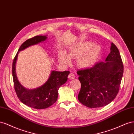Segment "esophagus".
Segmentation results:
<instances>
[{"instance_id":"1","label":"esophagus","mask_w":134,"mask_h":134,"mask_svg":"<svg viewBox=\"0 0 134 134\" xmlns=\"http://www.w3.org/2000/svg\"><path fill=\"white\" fill-rule=\"evenodd\" d=\"M68 77L70 80H72V79H74L75 78V76L73 74H70L69 75H68Z\"/></svg>"}]
</instances>
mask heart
<instances>
[{
    "label": "heart",
    "mask_w": 134,
    "mask_h": 134,
    "mask_svg": "<svg viewBox=\"0 0 134 134\" xmlns=\"http://www.w3.org/2000/svg\"><path fill=\"white\" fill-rule=\"evenodd\" d=\"M101 49L97 45H92L90 42H85L72 47L67 55L60 53L59 55V62L65 65H69L72 59H78V66L82 69H87L96 63L100 56Z\"/></svg>",
    "instance_id": "1"
}]
</instances>
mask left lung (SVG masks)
I'll use <instances>...</instances> for the list:
<instances>
[{
	"label": "left lung",
	"instance_id": "left-lung-1",
	"mask_svg": "<svg viewBox=\"0 0 134 134\" xmlns=\"http://www.w3.org/2000/svg\"><path fill=\"white\" fill-rule=\"evenodd\" d=\"M123 73L124 65L119 51L112 43L110 52L105 62L77 72L81 86L78 95L79 102L89 108L108 105L117 96Z\"/></svg>",
	"mask_w": 134,
	"mask_h": 134
}]
</instances>
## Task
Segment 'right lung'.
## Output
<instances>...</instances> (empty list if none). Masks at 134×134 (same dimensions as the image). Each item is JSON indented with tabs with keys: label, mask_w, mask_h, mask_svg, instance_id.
Segmentation results:
<instances>
[{
	"label": "right lung",
	"mask_w": 134,
	"mask_h": 134,
	"mask_svg": "<svg viewBox=\"0 0 134 134\" xmlns=\"http://www.w3.org/2000/svg\"><path fill=\"white\" fill-rule=\"evenodd\" d=\"M47 39V35H39L27 40L19 48L12 64L14 87L18 99L25 105L35 109L47 108L55 103L58 96V89L66 82L70 74L69 71H52L49 79L43 85L33 89L25 88L19 82L16 72V64L19 52L43 42Z\"/></svg>",
	"instance_id": "1"
}]
</instances>
